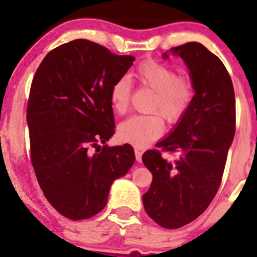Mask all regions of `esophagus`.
I'll return each mask as SVG.
<instances>
[{
    "label": "esophagus",
    "instance_id": "34e87169",
    "mask_svg": "<svg viewBox=\"0 0 257 257\" xmlns=\"http://www.w3.org/2000/svg\"><path fill=\"white\" fill-rule=\"evenodd\" d=\"M135 153H136V160L138 161V163H140L142 161V151H140L139 149H136L135 150Z\"/></svg>",
    "mask_w": 257,
    "mask_h": 257
}]
</instances>
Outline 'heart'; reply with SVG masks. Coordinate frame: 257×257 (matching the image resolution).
<instances>
[{
    "label": "heart",
    "mask_w": 257,
    "mask_h": 257,
    "mask_svg": "<svg viewBox=\"0 0 257 257\" xmlns=\"http://www.w3.org/2000/svg\"><path fill=\"white\" fill-rule=\"evenodd\" d=\"M135 77L143 86L154 91L150 105L152 114L133 115L119 125V136L124 142L135 146H146L164 133V120L175 124L186 114L194 98V85L188 77L178 76L170 66L156 61L139 64ZM131 80L122 76L111 85L110 99L115 111L125 112L131 99ZM161 114L159 115V113Z\"/></svg>",
    "instance_id": "1"
}]
</instances>
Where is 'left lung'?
I'll use <instances>...</instances> for the list:
<instances>
[{
  "label": "left lung",
  "mask_w": 257,
  "mask_h": 257,
  "mask_svg": "<svg viewBox=\"0 0 257 257\" xmlns=\"http://www.w3.org/2000/svg\"><path fill=\"white\" fill-rule=\"evenodd\" d=\"M171 51L187 65L195 94L175 128L157 144L164 152L178 153L177 159H165L159 150L143 154L153 175L143 203L159 226L177 229L201 215L220 187L235 133V94L226 66L201 43Z\"/></svg>",
  "instance_id": "left-lung-1"
}]
</instances>
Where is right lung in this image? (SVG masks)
I'll use <instances>...</instances> for the list:
<instances>
[{"label":"right lung","mask_w":257,"mask_h":257,"mask_svg":"<svg viewBox=\"0 0 257 257\" xmlns=\"http://www.w3.org/2000/svg\"><path fill=\"white\" fill-rule=\"evenodd\" d=\"M135 59L75 40L49 52L35 73L27 106L31 163L44 196L68 219L99 213L112 182L135 163L128 144L98 145L114 133L111 85Z\"/></svg>","instance_id":"obj_1"}]
</instances>
